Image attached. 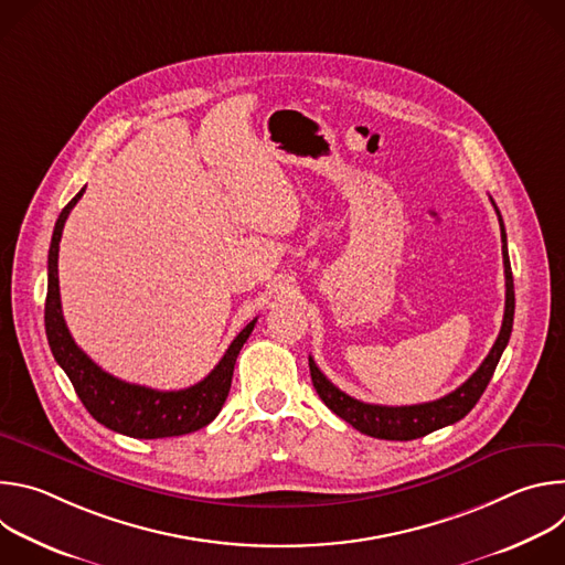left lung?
Listing matches in <instances>:
<instances>
[{
    "mask_svg": "<svg viewBox=\"0 0 565 565\" xmlns=\"http://www.w3.org/2000/svg\"><path fill=\"white\" fill-rule=\"evenodd\" d=\"M494 203V201H492ZM494 210L499 214L501 223V241H503V266H505V312H503V327L501 333L488 353V358L482 360V364L471 373L467 382H462L456 391L447 393L440 399L434 402H423V405H412V407H382V405H369V402L355 399L340 391L324 373H321L315 364L312 358H308L310 366V377L312 386L319 393V397L324 399V405L338 414L342 420H347L351 427L358 431L380 438V440H414L423 438L436 429H443L447 425L458 423L465 418L476 402L480 399L482 391L488 388L497 364L510 342L512 324H514V279H512V268H510V257H508V234L505 225L501 218V212L494 203Z\"/></svg>",
    "mask_w": 565,
    "mask_h": 565,
    "instance_id": "left-lung-1",
    "label": "left lung"
}]
</instances>
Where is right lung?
Segmentation results:
<instances>
[{
    "label": "right lung",
    "instance_id": "obj_1",
    "mask_svg": "<svg viewBox=\"0 0 565 565\" xmlns=\"http://www.w3.org/2000/svg\"><path fill=\"white\" fill-rule=\"evenodd\" d=\"M85 188L79 190L60 212L49 248V288L44 303V327L51 353L62 371L68 375L77 397L83 399L87 412L111 431L131 436V438H170L192 434L210 425L230 393L232 373L241 347L250 338L257 319L241 331L227 347L221 362L210 371L207 377L194 386L179 391H156L140 384H129L103 371L83 349H79L62 315L60 301V279H57V253L60 238L73 205L83 199Z\"/></svg>",
    "mask_w": 565,
    "mask_h": 565
}]
</instances>
